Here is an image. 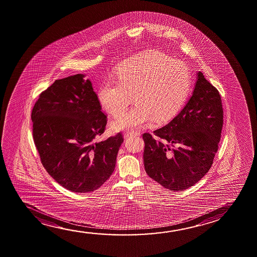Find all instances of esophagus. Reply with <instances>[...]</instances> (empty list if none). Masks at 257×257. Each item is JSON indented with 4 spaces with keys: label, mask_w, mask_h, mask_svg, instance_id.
I'll return each mask as SVG.
<instances>
[{
    "label": "esophagus",
    "mask_w": 257,
    "mask_h": 257,
    "mask_svg": "<svg viewBox=\"0 0 257 257\" xmlns=\"http://www.w3.org/2000/svg\"><path fill=\"white\" fill-rule=\"evenodd\" d=\"M139 133L138 132H125L124 135H123V137L124 138H130L131 137H135V136H138Z\"/></svg>",
    "instance_id": "esophagus-1"
}]
</instances>
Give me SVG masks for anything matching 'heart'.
<instances>
[{"instance_id":"b5f03b06","label":"heart","mask_w":257,"mask_h":257,"mask_svg":"<svg viewBox=\"0 0 257 257\" xmlns=\"http://www.w3.org/2000/svg\"><path fill=\"white\" fill-rule=\"evenodd\" d=\"M191 73L184 62L159 52L132 57L119 66L116 80L98 88L102 106L113 116L125 110L133 96L136 105L112 122L114 131H136L152 121L174 116L188 98Z\"/></svg>"}]
</instances>
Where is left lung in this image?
<instances>
[{
	"instance_id": "left-lung-1",
	"label": "left lung",
	"mask_w": 257,
	"mask_h": 257,
	"mask_svg": "<svg viewBox=\"0 0 257 257\" xmlns=\"http://www.w3.org/2000/svg\"><path fill=\"white\" fill-rule=\"evenodd\" d=\"M218 90L202 72L190 98L167 125L143 135L144 164L150 177L172 191L197 183L210 170L223 126Z\"/></svg>"
}]
</instances>
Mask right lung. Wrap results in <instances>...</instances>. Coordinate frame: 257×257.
Segmentation results:
<instances>
[{
  "mask_svg": "<svg viewBox=\"0 0 257 257\" xmlns=\"http://www.w3.org/2000/svg\"><path fill=\"white\" fill-rule=\"evenodd\" d=\"M84 77L76 74L55 80L32 112L33 139L43 167L54 181L76 193L94 191L108 180L123 143L121 133L96 141L107 120L91 82Z\"/></svg>",
  "mask_w": 257,
  "mask_h": 257,
  "instance_id": "obj_1",
  "label": "right lung"
}]
</instances>
